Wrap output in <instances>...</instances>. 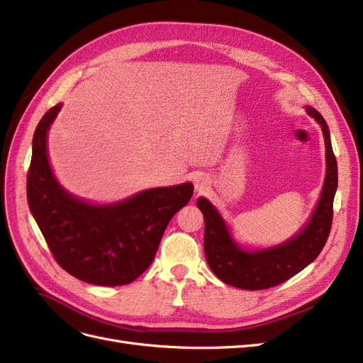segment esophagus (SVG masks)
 <instances>
[{"label": "esophagus", "instance_id": "esophagus-1", "mask_svg": "<svg viewBox=\"0 0 363 363\" xmlns=\"http://www.w3.org/2000/svg\"><path fill=\"white\" fill-rule=\"evenodd\" d=\"M194 184H195V191L200 194L207 188V179L203 177V175H199V177L194 180Z\"/></svg>", "mask_w": 363, "mask_h": 363}]
</instances>
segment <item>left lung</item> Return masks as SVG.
Segmentation results:
<instances>
[{"label":"left lung","mask_w":363,"mask_h":363,"mask_svg":"<svg viewBox=\"0 0 363 363\" xmlns=\"http://www.w3.org/2000/svg\"><path fill=\"white\" fill-rule=\"evenodd\" d=\"M325 139V180L320 201L301 232L286 242L268 250L245 251L230 235V230L212 203L196 200L204 215V255L215 276L227 284L247 291H260L289 280L312 263L324 248L333 221V200L337 189V164L333 155L330 131L321 113L306 107Z\"/></svg>","instance_id":"obj_1"}]
</instances>
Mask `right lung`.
I'll use <instances>...</instances> for the list:
<instances>
[{
	"label": "right lung",
	"mask_w": 363,
	"mask_h": 363,
	"mask_svg": "<svg viewBox=\"0 0 363 363\" xmlns=\"http://www.w3.org/2000/svg\"><path fill=\"white\" fill-rule=\"evenodd\" d=\"M62 104L42 116L33 136L27 200L52 257L71 276L98 286L136 280L156 256L171 218L189 203L194 186L142 191L115 204L75 199L57 183L47 155L48 128Z\"/></svg>",
	"instance_id": "obj_1"
}]
</instances>
